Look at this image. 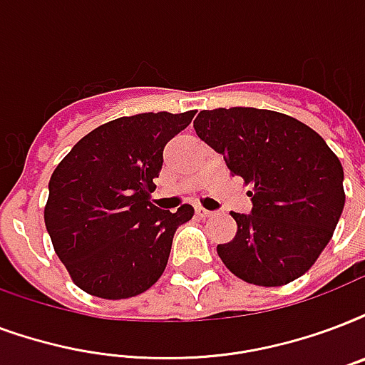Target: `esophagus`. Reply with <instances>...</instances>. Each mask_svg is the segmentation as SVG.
I'll use <instances>...</instances> for the list:
<instances>
[{
  "label": "esophagus",
  "mask_w": 365,
  "mask_h": 365,
  "mask_svg": "<svg viewBox=\"0 0 365 365\" xmlns=\"http://www.w3.org/2000/svg\"><path fill=\"white\" fill-rule=\"evenodd\" d=\"M195 214H197V216H199V218H210V216H212V212H210V210H207V208H195Z\"/></svg>",
  "instance_id": "esophagus-1"
}]
</instances>
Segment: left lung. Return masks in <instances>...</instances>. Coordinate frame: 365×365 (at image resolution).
I'll return each instance as SVG.
<instances>
[{
  "label": "left lung",
  "mask_w": 365,
  "mask_h": 365,
  "mask_svg": "<svg viewBox=\"0 0 365 365\" xmlns=\"http://www.w3.org/2000/svg\"><path fill=\"white\" fill-rule=\"evenodd\" d=\"M197 135L252 183V212H232L237 233L218 245L226 268L252 285L277 287L306 274L344 208L343 166L324 138L293 116L252 107L201 110Z\"/></svg>",
  "instance_id": "1"
}]
</instances>
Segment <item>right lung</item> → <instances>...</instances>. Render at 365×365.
Wrapping results in <instances>:
<instances>
[{
    "label": "right lung",
    "mask_w": 365,
    "mask_h": 365,
    "mask_svg": "<svg viewBox=\"0 0 365 365\" xmlns=\"http://www.w3.org/2000/svg\"><path fill=\"white\" fill-rule=\"evenodd\" d=\"M195 110L122 116L91 130L49 180L43 220L72 282L99 299H130L163 275L172 239L193 207L160 210L149 199L163 151Z\"/></svg>",
    "instance_id": "obj_1"
}]
</instances>
